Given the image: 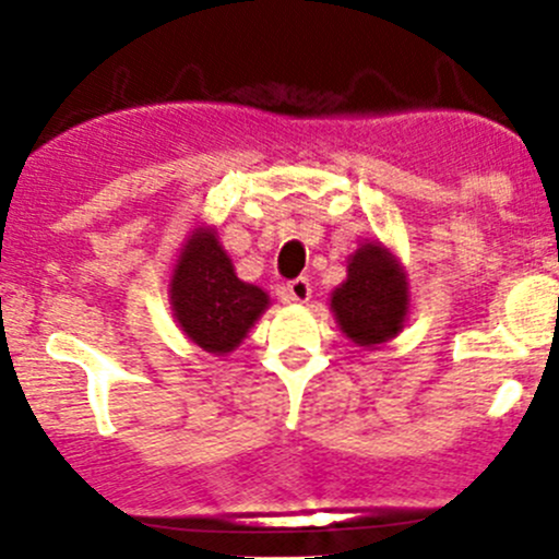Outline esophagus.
Segmentation results:
<instances>
[{
    "label": "esophagus",
    "mask_w": 559,
    "mask_h": 559,
    "mask_svg": "<svg viewBox=\"0 0 559 559\" xmlns=\"http://www.w3.org/2000/svg\"><path fill=\"white\" fill-rule=\"evenodd\" d=\"M311 281L308 278H295V281H289V284L284 286V292H281V295H284V300L286 302H308L311 300Z\"/></svg>",
    "instance_id": "obj_1"
}]
</instances>
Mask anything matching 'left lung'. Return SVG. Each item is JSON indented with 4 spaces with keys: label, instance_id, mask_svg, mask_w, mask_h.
Returning a JSON list of instances; mask_svg holds the SVG:
<instances>
[{
    "label": "left lung",
    "instance_id": "1",
    "mask_svg": "<svg viewBox=\"0 0 559 559\" xmlns=\"http://www.w3.org/2000/svg\"><path fill=\"white\" fill-rule=\"evenodd\" d=\"M337 324L357 346H376L403 330L408 289L386 248L362 246L348 262V278L332 295Z\"/></svg>",
    "mask_w": 559,
    "mask_h": 559
}]
</instances>
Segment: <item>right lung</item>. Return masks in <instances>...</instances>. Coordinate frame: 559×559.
I'll return each mask as SVG.
<instances>
[{
  "label": "right lung",
  "instance_id": "1",
  "mask_svg": "<svg viewBox=\"0 0 559 559\" xmlns=\"http://www.w3.org/2000/svg\"><path fill=\"white\" fill-rule=\"evenodd\" d=\"M170 286L180 330L211 354L233 352L267 308V295L235 275L216 235L205 229L183 246Z\"/></svg>",
  "mask_w": 559,
  "mask_h": 559
}]
</instances>
